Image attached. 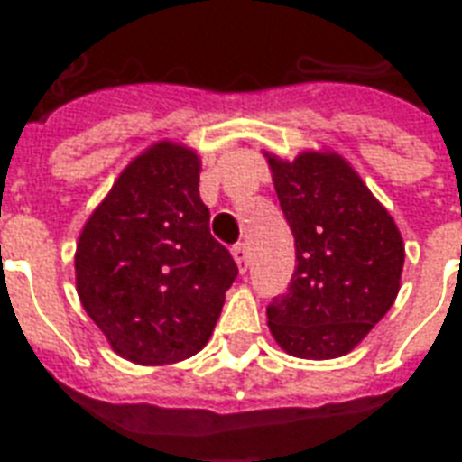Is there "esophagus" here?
Instances as JSON below:
<instances>
[{"mask_svg": "<svg viewBox=\"0 0 462 462\" xmlns=\"http://www.w3.org/2000/svg\"><path fill=\"white\" fill-rule=\"evenodd\" d=\"M232 259H235V263H237L239 273H245L246 268H249V246L246 245L232 246Z\"/></svg>", "mask_w": 462, "mask_h": 462, "instance_id": "34e87169", "label": "esophagus"}]
</instances>
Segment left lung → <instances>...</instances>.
Masks as SVG:
<instances>
[{
  "mask_svg": "<svg viewBox=\"0 0 462 462\" xmlns=\"http://www.w3.org/2000/svg\"><path fill=\"white\" fill-rule=\"evenodd\" d=\"M263 155L297 256L288 292L266 309L271 336L292 357H343L398 297L401 230L343 155Z\"/></svg>",
  "mask_w": 462,
  "mask_h": 462,
  "instance_id": "8db88e82",
  "label": "left lung"
}]
</instances>
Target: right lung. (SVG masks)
Returning a JSON list of instances; mask_svg holds the SVG:
<instances>
[{"label":"right lung","mask_w":462,"mask_h":462,"mask_svg":"<svg viewBox=\"0 0 462 462\" xmlns=\"http://www.w3.org/2000/svg\"><path fill=\"white\" fill-rule=\"evenodd\" d=\"M194 148L158 141L129 162L83 225L76 292L119 357L174 365L208 343L237 278L210 235Z\"/></svg>","instance_id":"add662e5"}]
</instances>
